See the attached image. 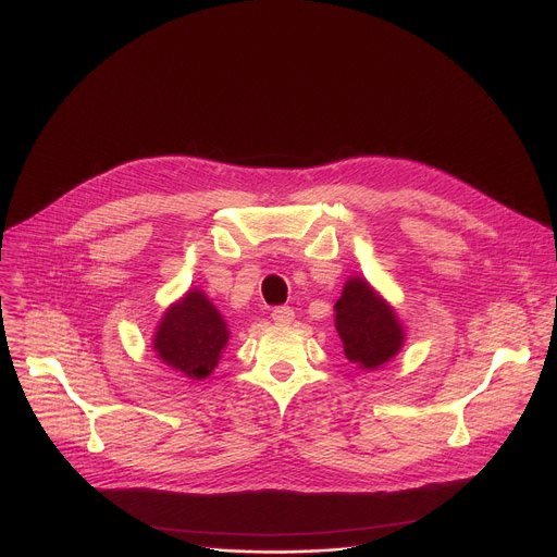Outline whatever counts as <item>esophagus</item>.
<instances>
[{
  "mask_svg": "<svg viewBox=\"0 0 557 557\" xmlns=\"http://www.w3.org/2000/svg\"><path fill=\"white\" fill-rule=\"evenodd\" d=\"M272 321L278 323V325H289L294 321V310L287 305H281V307H274L272 310Z\"/></svg>",
  "mask_w": 557,
  "mask_h": 557,
  "instance_id": "esophagus-1",
  "label": "esophagus"
}]
</instances>
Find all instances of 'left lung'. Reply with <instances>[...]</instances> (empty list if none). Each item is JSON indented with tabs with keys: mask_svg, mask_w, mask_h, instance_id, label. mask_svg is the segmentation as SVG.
<instances>
[{
	"mask_svg": "<svg viewBox=\"0 0 557 557\" xmlns=\"http://www.w3.org/2000/svg\"><path fill=\"white\" fill-rule=\"evenodd\" d=\"M334 310L336 332L349 362L360 369H379L400 351L405 330L394 307L364 278L351 276L345 283Z\"/></svg>",
	"mask_w": 557,
	"mask_h": 557,
	"instance_id": "left-lung-1",
	"label": "left lung"
}]
</instances>
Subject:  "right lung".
I'll use <instances>...</instances> for the list:
<instances>
[{
    "instance_id": "obj_1",
    "label": "right lung",
    "mask_w": 557,
    "mask_h": 557,
    "mask_svg": "<svg viewBox=\"0 0 557 557\" xmlns=\"http://www.w3.org/2000/svg\"><path fill=\"white\" fill-rule=\"evenodd\" d=\"M227 338V323L210 298L195 287L168 307L152 347L168 367L190 381H203L219 364Z\"/></svg>"
}]
</instances>
